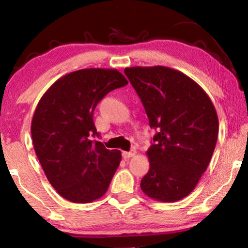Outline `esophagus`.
Listing matches in <instances>:
<instances>
[{
  "label": "esophagus",
  "mask_w": 248,
  "mask_h": 248,
  "mask_svg": "<svg viewBox=\"0 0 248 248\" xmlns=\"http://www.w3.org/2000/svg\"><path fill=\"white\" fill-rule=\"evenodd\" d=\"M136 154H137L136 151L131 150V151H129V152H123V156H124V158H130V157L134 156Z\"/></svg>",
  "instance_id": "esophagus-1"
}]
</instances>
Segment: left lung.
<instances>
[{
    "label": "left lung",
    "mask_w": 248,
    "mask_h": 248,
    "mask_svg": "<svg viewBox=\"0 0 248 248\" xmlns=\"http://www.w3.org/2000/svg\"><path fill=\"white\" fill-rule=\"evenodd\" d=\"M124 73L157 130L146 151L150 170L141 189L151 199L175 202L195 189L215 151L219 119L198 83L163 65L131 66Z\"/></svg>",
    "instance_id": "obj_1"
}]
</instances>
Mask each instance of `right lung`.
Returning a JSON list of instances; mask_svg holds the SVG:
<instances>
[{"label": "right lung", "mask_w": 248, "mask_h": 248, "mask_svg": "<svg viewBox=\"0 0 248 248\" xmlns=\"http://www.w3.org/2000/svg\"><path fill=\"white\" fill-rule=\"evenodd\" d=\"M116 69L74 71L40 98L31 120L33 149L51 186L64 199L89 203L103 197L121 161L118 150L91 141L93 112L109 92L127 85Z\"/></svg>", "instance_id": "right-lung-1"}]
</instances>
